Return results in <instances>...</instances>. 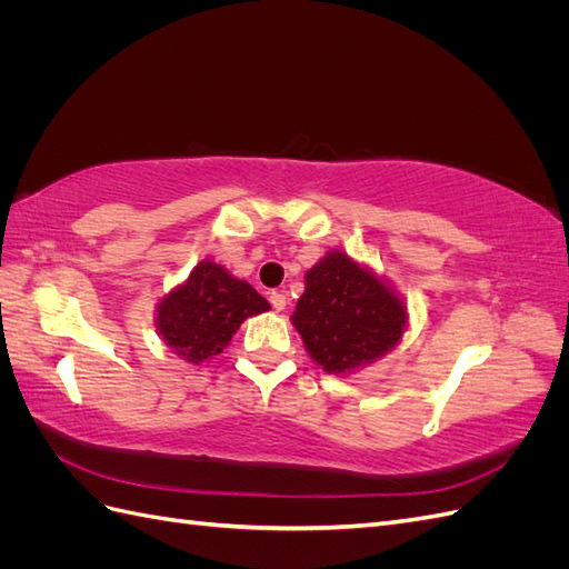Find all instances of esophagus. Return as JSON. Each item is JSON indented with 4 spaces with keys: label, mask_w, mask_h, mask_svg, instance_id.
Instances as JSON below:
<instances>
[{
    "label": "esophagus",
    "mask_w": 569,
    "mask_h": 569,
    "mask_svg": "<svg viewBox=\"0 0 569 569\" xmlns=\"http://www.w3.org/2000/svg\"><path fill=\"white\" fill-rule=\"evenodd\" d=\"M270 303H272L274 311H284V306H287V297L282 295V291H272V295H270Z\"/></svg>",
    "instance_id": "1"
}]
</instances>
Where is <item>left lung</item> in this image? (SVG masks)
I'll list each match as a JSON object with an SVG mask.
<instances>
[{"mask_svg":"<svg viewBox=\"0 0 569 569\" xmlns=\"http://www.w3.org/2000/svg\"><path fill=\"white\" fill-rule=\"evenodd\" d=\"M291 322L325 372L372 363L399 343L406 306L347 253L330 251L306 272V291Z\"/></svg>","mask_w":569,"mask_h":569,"instance_id":"left-lung-1","label":"left lung"}]
</instances>
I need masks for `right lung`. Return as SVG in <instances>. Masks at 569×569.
<instances>
[{
    "label": "right lung",
    "mask_w": 569,
    "mask_h": 569,
    "mask_svg": "<svg viewBox=\"0 0 569 569\" xmlns=\"http://www.w3.org/2000/svg\"><path fill=\"white\" fill-rule=\"evenodd\" d=\"M258 291L220 266L203 261L189 280L159 303L157 327L166 343L189 363L218 356L249 316L268 311Z\"/></svg>",
    "instance_id": "1"
}]
</instances>
